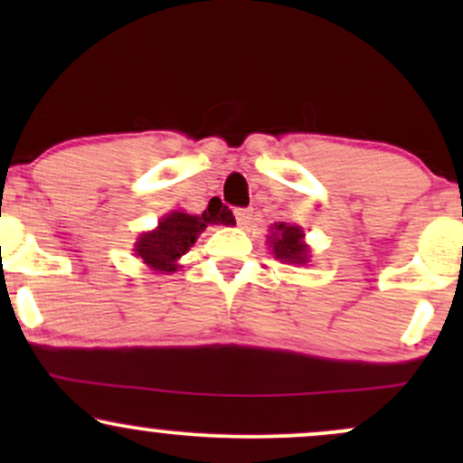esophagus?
Segmentation results:
<instances>
[{
	"mask_svg": "<svg viewBox=\"0 0 463 463\" xmlns=\"http://www.w3.org/2000/svg\"><path fill=\"white\" fill-rule=\"evenodd\" d=\"M235 220L239 226L246 228L252 222V209H235Z\"/></svg>",
	"mask_w": 463,
	"mask_h": 463,
	"instance_id": "esophagus-1",
	"label": "esophagus"
}]
</instances>
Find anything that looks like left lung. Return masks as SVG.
<instances>
[{
    "mask_svg": "<svg viewBox=\"0 0 463 463\" xmlns=\"http://www.w3.org/2000/svg\"><path fill=\"white\" fill-rule=\"evenodd\" d=\"M305 232L298 226H287L285 222L274 224L272 237H269V246L276 259L285 263H307L309 250L302 243Z\"/></svg>",
    "mask_w": 463,
    "mask_h": 463,
    "instance_id": "1",
    "label": "left lung"
}]
</instances>
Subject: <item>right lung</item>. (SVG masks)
I'll return each mask as SVG.
<instances>
[{
    "label": "right lung",
    "mask_w": 463,
    "mask_h": 463,
    "mask_svg": "<svg viewBox=\"0 0 463 463\" xmlns=\"http://www.w3.org/2000/svg\"><path fill=\"white\" fill-rule=\"evenodd\" d=\"M231 224L232 213L220 215H187V213H169L163 217L156 231L146 232L137 241L135 252L146 261L150 268L161 269V272H174L176 269V259L183 257L187 250L194 246L195 239L206 224Z\"/></svg>",
    "instance_id": "add662e5"
}]
</instances>
